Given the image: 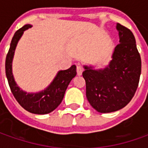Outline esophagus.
<instances>
[{"label": "esophagus", "instance_id": "esophagus-1", "mask_svg": "<svg viewBox=\"0 0 148 148\" xmlns=\"http://www.w3.org/2000/svg\"><path fill=\"white\" fill-rule=\"evenodd\" d=\"M83 71H84V69H83V68L80 65H77L76 66V72H77V75L78 76H80L82 74Z\"/></svg>", "mask_w": 148, "mask_h": 148}]
</instances>
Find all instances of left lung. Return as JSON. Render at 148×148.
Masks as SVG:
<instances>
[{"label": "left lung", "mask_w": 148, "mask_h": 148, "mask_svg": "<svg viewBox=\"0 0 148 148\" xmlns=\"http://www.w3.org/2000/svg\"><path fill=\"white\" fill-rule=\"evenodd\" d=\"M117 29L120 43L109 66L100 70L84 66L82 73L88 101L100 113L114 112L126 106L134 97L141 74V57L134 34L119 23Z\"/></svg>", "instance_id": "obj_1"}]
</instances>
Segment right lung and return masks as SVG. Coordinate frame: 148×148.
<instances>
[{
  "label": "right lung",
  "mask_w": 148,
  "mask_h": 148,
  "mask_svg": "<svg viewBox=\"0 0 148 148\" xmlns=\"http://www.w3.org/2000/svg\"><path fill=\"white\" fill-rule=\"evenodd\" d=\"M30 25H25L18 29L10 43V47L5 60V74L11 92L15 99L25 110L36 114H46L52 112L60 106L64 98L65 91L70 81L76 75V65L70 68L60 71L53 82L45 90L38 93H27L23 92L15 83L12 74V60L14 51L18 40L25 29L30 28Z\"/></svg>",
  "instance_id": "1"
}]
</instances>
